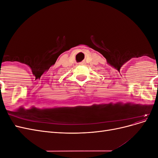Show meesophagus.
<instances>
[{"label":"esophagus","instance_id":"1","mask_svg":"<svg viewBox=\"0 0 158 158\" xmlns=\"http://www.w3.org/2000/svg\"><path fill=\"white\" fill-rule=\"evenodd\" d=\"M85 64V62L84 60L80 62V63H79V65H84Z\"/></svg>","mask_w":158,"mask_h":158}]
</instances>
